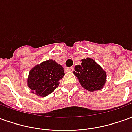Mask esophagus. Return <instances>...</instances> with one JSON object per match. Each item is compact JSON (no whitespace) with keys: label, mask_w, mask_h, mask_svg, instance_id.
I'll return each mask as SVG.
<instances>
[{"label":"esophagus","mask_w":132,"mask_h":132,"mask_svg":"<svg viewBox=\"0 0 132 132\" xmlns=\"http://www.w3.org/2000/svg\"><path fill=\"white\" fill-rule=\"evenodd\" d=\"M73 67H69V68H67V69H66V71H69V72H71V71H73Z\"/></svg>","instance_id":"obj_1"}]
</instances>
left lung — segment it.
<instances>
[{
    "mask_svg": "<svg viewBox=\"0 0 132 132\" xmlns=\"http://www.w3.org/2000/svg\"><path fill=\"white\" fill-rule=\"evenodd\" d=\"M81 65L75 66V76L84 88L95 91L102 88L106 82V73L93 59H82Z\"/></svg>",
    "mask_w": 132,
    "mask_h": 132,
    "instance_id": "left-lung-1",
    "label": "left lung"
}]
</instances>
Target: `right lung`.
I'll use <instances>...</instances> for the list:
<instances>
[{
    "label": "right lung",
    "instance_id": "obj_1",
    "mask_svg": "<svg viewBox=\"0 0 132 132\" xmlns=\"http://www.w3.org/2000/svg\"><path fill=\"white\" fill-rule=\"evenodd\" d=\"M63 76V66L49 59L37 65L30 71L27 85L32 93L45 97L56 90L59 84V80Z\"/></svg>",
    "mask_w": 132,
    "mask_h": 132
}]
</instances>
